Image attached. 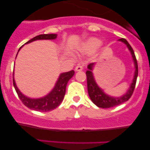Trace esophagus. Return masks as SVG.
I'll return each mask as SVG.
<instances>
[{
	"label": "esophagus",
	"mask_w": 150,
	"mask_h": 150,
	"mask_svg": "<svg viewBox=\"0 0 150 150\" xmlns=\"http://www.w3.org/2000/svg\"><path fill=\"white\" fill-rule=\"evenodd\" d=\"M82 69H83V68L80 65H77V66L75 67V70H76V71H81V70H82Z\"/></svg>",
	"instance_id": "1"
}]
</instances>
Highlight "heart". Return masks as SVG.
Masks as SVG:
<instances>
[{"instance_id":"heart-1","label":"heart","mask_w":150,"mask_h":150,"mask_svg":"<svg viewBox=\"0 0 150 150\" xmlns=\"http://www.w3.org/2000/svg\"><path fill=\"white\" fill-rule=\"evenodd\" d=\"M101 44V41L97 38H90L84 43L81 50L85 53H92L98 49Z\"/></svg>"}]
</instances>
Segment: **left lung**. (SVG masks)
<instances>
[{"mask_svg":"<svg viewBox=\"0 0 150 150\" xmlns=\"http://www.w3.org/2000/svg\"><path fill=\"white\" fill-rule=\"evenodd\" d=\"M120 42H123L124 44H126L128 46V49L130 50V53L132 54V57L133 58L134 63H135V75H134V78L132 80V82L130 85V88L126 92V94L122 96L121 97H112L108 96L104 92L101 88H99V86L97 85L95 80H94V76L92 74V68L93 65L94 63H92L88 65L87 68L88 70L86 72V75H87V90H88V94L89 97H90L91 100L94 104L97 105L98 107L100 108H111L115 106H118L120 104L125 102L131 97L132 93L134 92V89L135 88L136 85V81H137V77L138 75V65H137V59H136L135 53H134L133 49L131 47V46L129 44V43L127 42V40L123 38L119 39Z\"/></svg>","mask_w":150,"mask_h":150,"instance_id":"8db88e82","label":"left lung"}]
</instances>
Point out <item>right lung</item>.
Returning a JSON list of instances; mask_svg holds the SVG:
<instances>
[{"mask_svg": "<svg viewBox=\"0 0 150 150\" xmlns=\"http://www.w3.org/2000/svg\"><path fill=\"white\" fill-rule=\"evenodd\" d=\"M56 37H57V34H40V35L34 37L33 39H30L26 44H29V43L36 40H41V39H55ZM22 47H20V49ZM74 74H75L74 70H70V71L61 74L53 90L46 97L41 98V99H30L22 94L17 87L14 77H13V86L18 94V97L20 98L22 102L25 104V106L30 109L35 110V111H41V112H47V111H51V110L57 108L63 101L65 94L67 84L70 79L73 76Z\"/></svg>", "mask_w": 150, "mask_h": 150, "instance_id": "right-lung-1", "label": "right lung"}]
</instances>
